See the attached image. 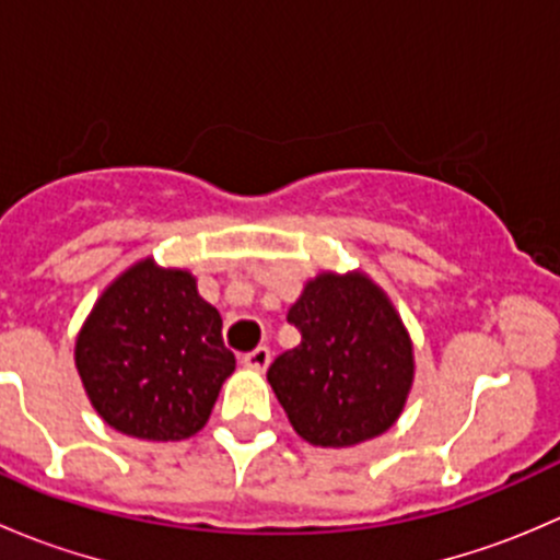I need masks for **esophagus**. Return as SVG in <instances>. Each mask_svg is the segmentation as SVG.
Instances as JSON below:
<instances>
[{
    "label": "esophagus",
    "mask_w": 560,
    "mask_h": 560,
    "mask_svg": "<svg viewBox=\"0 0 560 560\" xmlns=\"http://www.w3.org/2000/svg\"><path fill=\"white\" fill-rule=\"evenodd\" d=\"M268 363H270L268 347H257V349H252V352L244 354V365L252 371H265L268 369Z\"/></svg>",
    "instance_id": "obj_1"
}]
</instances>
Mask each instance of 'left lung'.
<instances>
[{
  "label": "left lung",
  "mask_w": 560,
  "mask_h": 560,
  "mask_svg": "<svg viewBox=\"0 0 560 560\" xmlns=\"http://www.w3.org/2000/svg\"><path fill=\"white\" fill-rule=\"evenodd\" d=\"M301 343L270 363L268 382L292 428L314 447L382 436L404 411L415 352L389 298L365 273H319L287 314Z\"/></svg>",
  "instance_id": "left-lung-1"
}]
</instances>
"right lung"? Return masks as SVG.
I'll list each match as a JSON object with an SVG mask.
<instances>
[{"label": "right lung", "mask_w": 560, "mask_h": 560, "mask_svg": "<svg viewBox=\"0 0 560 560\" xmlns=\"http://www.w3.org/2000/svg\"><path fill=\"white\" fill-rule=\"evenodd\" d=\"M75 369L110 428L180 442L211 417L235 354L222 316L197 295L189 270L140 259L100 295L75 341Z\"/></svg>", "instance_id": "right-lung-1"}]
</instances>
